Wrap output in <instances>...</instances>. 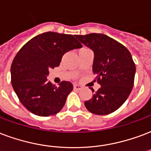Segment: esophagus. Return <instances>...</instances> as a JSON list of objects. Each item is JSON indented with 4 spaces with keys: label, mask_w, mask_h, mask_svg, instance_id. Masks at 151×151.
Masks as SVG:
<instances>
[{
    "label": "esophagus",
    "mask_w": 151,
    "mask_h": 151,
    "mask_svg": "<svg viewBox=\"0 0 151 151\" xmlns=\"http://www.w3.org/2000/svg\"><path fill=\"white\" fill-rule=\"evenodd\" d=\"M82 88V86H80L79 84H74V89L75 90H80Z\"/></svg>",
    "instance_id": "obj_1"
}]
</instances>
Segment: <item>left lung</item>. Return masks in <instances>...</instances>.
<instances>
[{"mask_svg":"<svg viewBox=\"0 0 151 151\" xmlns=\"http://www.w3.org/2000/svg\"><path fill=\"white\" fill-rule=\"evenodd\" d=\"M77 39L94 52L92 71L100 84L84 105L99 115L119 109L130 96L134 86L136 68L131 54L125 46L102 33L76 35Z\"/></svg>","mask_w":151,"mask_h":151,"instance_id":"8db88e82","label":"left lung"}]
</instances>
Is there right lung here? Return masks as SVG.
Returning a JSON list of instances; mask_svg holds the SVG:
<instances>
[{
	"label": "right lung",
	"mask_w": 151,
	"mask_h": 151,
	"mask_svg": "<svg viewBox=\"0 0 151 151\" xmlns=\"http://www.w3.org/2000/svg\"><path fill=\"white\" fill-rule=\"evenodd\" d=\"M72 35L47 32L27 42L16 55L11 66V82L21 104L34 114H57L73 89L70 82L59 87L47 80L49 68L58 67L66 52L82 47Z\"/></svg>",
	"instance_id": "right-lung-1"
}]
</instances>
